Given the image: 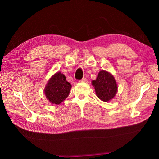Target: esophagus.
<instances>
[{"label":"esophagus","instance_id":"34e87169","mask_svg":"<svg viewBox=\"0 0 159 159\" xmlns=\"http://www.w3.org/2000/svg\"><path fill=\"white\" fill-rule=\"evenodd\" d=\"M80 82H83V83H87V79L86 78H83L81 80H80Z\"/></svg>","mask_w":159,"mask_h":159}]
</instances>
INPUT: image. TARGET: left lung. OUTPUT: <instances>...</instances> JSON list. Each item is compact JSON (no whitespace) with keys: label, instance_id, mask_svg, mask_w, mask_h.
I'll list each match as a JSON object with an SVG mask.
<instances>
[{"label":"left lung","instance_id":"1","mask_svg":"<svg viewBox=\"0 0 159 159\" xmlns=\"http://www.w3.org/2000/svg\"><path fill=\"white\" fill-rule=\"evenodd\" d=\"M96 96L104 102L112 100L117 92V85L114 76L105 70L99 72L96 80H92Z\"/></svg>","mask_w":159,"mask_h":159}]
</instances>
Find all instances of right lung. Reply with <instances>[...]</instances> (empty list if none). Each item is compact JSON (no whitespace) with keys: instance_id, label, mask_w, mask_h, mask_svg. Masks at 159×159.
Here are the masks:
<instances>
[{"instance_id":"right-lung-1","label":"right lung","mask_w":159,"mask_h":159,"mask_svg":"<svg viewBox=\"0 0 159 159\" xmlns=\"http://www.w3.org/2000/svg\"><path fill=\"white\" fill-rule=\"evenodd\" d=\"M72 85L60 72L50 78L44 89L46 98L52 104H59L69 96Z\"/></svg>"}]
</instances>
